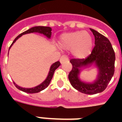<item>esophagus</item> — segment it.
I'll use <instances>...</instances> for the list:
<instances>
[{
    "instance_id": "1",
    "label": "esophagus",
    "mask_w": 122,
    "mask_h": 122,
    "mask_svg": "<svg viewBox=\"0 0 122 122\" xmlns=\"http://www.w3.org/2000/svg\"><path fill=\"white\" fill-rule=\"evenodd\" d=\"M69 61V59H68V57L65 56H61V57L60 58V62H61V63H63L65 62H66V61Z\"/></svg>"
}]
</instances>
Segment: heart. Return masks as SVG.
I'll use <instances>...</instances> for the list:
<instances>
[{
  "label": "heart",
  "mask_w": 122,
  "mask_h": 122,
  "mask_svg": "<svg viewBox=\"0 0 122 122\" xmlns=\"http://www.w3.org/2000/svg\"><path fill=\"white\" fill-rule=\"evenodd\" d=\"M58 46L62 50H71L75 57L84 59L92 52L93 40L87 32L76 31L63 34L59 38Z\"/></svg>",
  "instance_id": "1"
}]
</instances>
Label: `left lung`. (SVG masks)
I'll use <instances>...</instances> for the list:
<instances>
[{"label":"left lung","mask_w":122,"mask_h":122,"mask_svg":"<svg viewBox=\"0 0 122 122\" xmlns=\"http://www.w3.org/2000/svg\"><path fill=\"white\" fill-rule=\"evenodd\" d=\"M95 36V46L92 53L85 59H71L72 68L69 74L72 86L85 94L93 95L103 92L114 73L115 53L111 43L99 32L90 29ZM95 64L99 69L97 79L93 83H85L79 79V68Z\"/></svg>","instance_id":"obj_1"}]
</instances>
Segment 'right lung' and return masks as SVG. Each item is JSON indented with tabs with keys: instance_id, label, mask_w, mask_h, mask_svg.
Returning a JSON list of instances; mask_svg holds the SVG:
<instances>
[{
	"instance_id": "obj_1",
	"label": "right lung",
	"mask_w": 122,
	"mask_h": 122,
	"mask_svg": "<svg viewBox=\"0 0 122 122\" xmlns=\"http://www.w3.org/2000/svg\"><path fill=\"white\" fill-rule=\"evenodd\" d=\"M32 32H38V33H40V34H43L44 35L46 36L48 38H50L51 35V28L50 27H43V26H37V27H34L30 28L29 29H28L27 30H26L25 32L21 33L20 35H18L17 37L15 38V40L13 41V42H12V44L10 46V48H11V46L13 45V44L19 38L21 37L22 35H25V34H28V33H32ZM60 65H61V63H60L59 61H57L55 63H53L51 66L50 69V72L48 73V75L47 78H46V79L42 84H40V85H38V86H36V87H32V88H23V87L18 86L17 84H15V82H14V84L15 87H17V89H19V90L22 91V92H25V93H38V92L42 91V90H44V89H46V87H48V85L50 84L51 80L52 79V77H53V74H54V72H55L56 69L58 68L59 66H60Z\"/></svg>"
}]
</instances>
